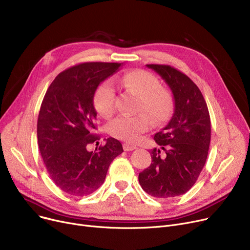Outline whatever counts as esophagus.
<instances>
[{
	"mask_svg": "<svg viewBox=\"0 0 250 250\" xmlns=\"http://www.w3.org/2000/svg\"><path fill=\"white\" fill-rule=\"evenodd\" d=\"M123 147H124V150L126 151V152H127V151H133V150L137 149L136 146L132 145V144H128V143H125L124 145H123Z\"/></svg>",
	"mask_w": 250,
	"mask_h": 250,
	"instance_id": "obj_1",
	"label": "esophagus"
}]
</instances>
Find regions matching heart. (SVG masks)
<instances>
[{
    "label": "heart",
    "mask_w": 250,
    "mask_h": 250,
    "mask_svg": "<svg viewBox=\"0 0 250 250\" xmlns=\"http://www.w3.org/2000/svg\"><path fill=\"white\" fill-rule=\"evenodd\" d=\"M115 82L125 90L138 95L136 114H121L107 125L108 133L126 142H135L149 129L151 120L155 125L169 120L174 108V99L170 92L160 87V81L148 71L135 70L115 78ZM93 103L96 111L104 117L110 116L115 108V89L111 81L102 82L96 89Z\"/></svg>",
    "instance_id": "heart-1"
}]
</instances>
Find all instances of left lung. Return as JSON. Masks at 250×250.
Wrapping results in <instances>:
<instances>
[{"label": "left lung", "mask_w": 250, "mask_h": 250, "mask_svg": "<svg viewBox=\"0 0 250 250\" xmlns=\"http://www.w3.org/2000/svg\"><path fill=\"white\" fill-rule=\"evenodd\" d=\"M171 89V120L154 136L160 149L151 151L152 163L139 174L142 188L152 196L168 199L186 193L203 170L211 141V120L201 90L190 79L167 64H146Z\"/></svg>", "instance_id": "left-lung-1"}]
</instances>
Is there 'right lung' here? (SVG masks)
<instances>
[{
  "instance_id": "add662e5",
  "label": "right lung",
  "mask_w": 250,
  "mask_h": 250,
  "mask_svg": "<svg viewBox=\"0 0 250 250\" xmlns=\"http://www.w3.org/2000/svg\"><path fill=\"white\" fill-rule=\"evenodd\" d=\"M122 64L79 63L59 74L46 91L37 121L38 147L50 178L64 192L84 196L95 191L110 163L124 152L113 138L94 152L87 150L99 140L92 134L96 128L95 91Z\"/></svg>"
}]
</instances>
